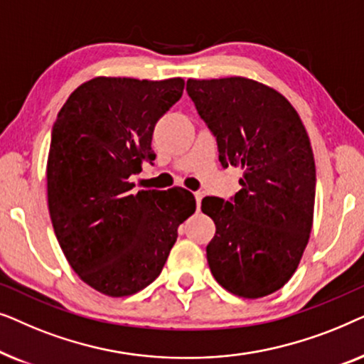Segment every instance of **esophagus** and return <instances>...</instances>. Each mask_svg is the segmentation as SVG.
Here are the masks:
<instances>
[{"mask_svg": "<svg viewBox=\"0 0 364 364\" xmlns=\"http://www.w3.org/2000/svg\"><path fill=\"white\" fill-rule=\"evenodd\" d=\"M193 197H196V202H197V210H198V208H200V202H202L203 193H202V192H193Z\"/></svg>", "mask_w": 364, "mask_h": 364, "instance_id": "obj_1", "label": "esophagus"}]
</instances>
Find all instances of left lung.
<instances>
[{
	"instance_id": "left-lung-1",
	"label": "left lung",
	"mask_w": 364,
	"mask_h": 364,
	"mask_svg": "<svg viewBox=\"0 0 364 364\" xmlns=\"http://www.w3.org/2000/svg\"><path fill=\"white\" fill-rule=\"evenodd\" d=\"M187 92L217 139L222 167L243 172L230 200H202L215 223L208 267L233 295H270L290 280L310 238L316 186L310 137L295 107L262 82L188 79Z\"/></svg>"
}]
</instances>
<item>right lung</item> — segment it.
Segmentation results:
<instances>
[{
	"label": "right lung",
	"mask_w": 364,
	"mask_h": 364,
	"mask_svg": "<svg viewBox=\"0 0 364 364\" xmlns=\"http://www.w3.org/2000/svg\"><path fill=\"white\" fill-rule=\"evenodd\" d=\"M183 84L94 77L68 97L53 126L46 178L54 233L79 278L107 296L151 285L178 225L196 212L186 188L134 193L129 182L156 159L154 127Z\"/></svg>",
	"instance_id": "1"
}]
</instances>
